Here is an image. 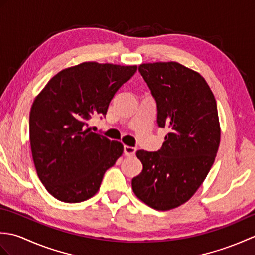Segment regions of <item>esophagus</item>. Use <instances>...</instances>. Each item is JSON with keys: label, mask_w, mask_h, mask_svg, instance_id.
I'll list each match as a JSON object with an SVG mask.
<instances>
[{"label": "esophagus", "mask_w": 255, "mask_h": 255, "mask_svg": "<svg viewBox=\"0 0 255 255\" xmlns=\"http://www.w3.org/2000/svg\"><path fill=\"white\" fill-rule=\"evenodd\" d=\"M136 151H137L136 148L129 147V145H125V147H124V153H125V155H127V156L134 155V153H136Z\"/></svg>", "instance_id": "1"}]
</instances>
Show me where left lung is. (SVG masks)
Listing matches in <instances>:
<instances>
[{
	"label": "left lung",
	"mask_w": 255,
	"mask_h": 255,
	"mask_svg": "<svg viewBox=\"0 0 255 255\" xmlns=\"http://www.w3.org/2000/svg\"><path fill=\"white\" fill-rule=\"evenodd\" d=\"M139 72L155 99L159 127L170 132L156 152L137 151L143 169L132 178V191L149 207L170 210L196 193L214 164L220 143L217 104L202 75L181 63H142Z\"/></svg>",
	"instance_id": "1"
}]
</instances>
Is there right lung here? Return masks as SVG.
<instances>
[{"mask_svg":"<svg viewBox=\"0 0 255 255\" xmlns=\"http://www.w3.org/2000/svg\"><path fill=\"white\" fill-rule=\"evenodd\" d=\"M137 66L95 61L61 70L32 103L29 141L37 175L53 197L80 203L99 192L105 172L124 145L85 129L93 115H106L112 99Z\"/></svg>","mask_w":255,"mask_h":255,"instance_id":"obj_1","label":"right lung"}]
</instances>
